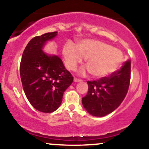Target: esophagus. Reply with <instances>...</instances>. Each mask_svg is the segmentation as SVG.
I'll return each instance as SVG.
<instances>
[{"label":"esophagus","mask_w":149,"mask_h":149,"mask_svg":"<svg viewBox=\"0 0 149 149\" xmlns=\"http://www.w3.org/2000/svg\"><path fill=\"white\" fill-rule=\"evenodd\" d=\"M73 81H74L75 83H78V82H81L82 80L80 79H78V78H74V79H73Z\"/></svg>","instance_id":"obj_1"}]
</instances>
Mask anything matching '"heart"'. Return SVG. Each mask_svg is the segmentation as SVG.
Here are the masks:
<instances>
[{"label": "heart", "mask_w": 149, "mask_h": 149, "mask_svg": "<svg viewBox=\"0 0 149 149\" xmlns=\"http://www.w3.org/2000/svg\"><path fill=\"white\" fill-rule=\"evenodd\" d=\"M63 56L66 66L71 71L81 64L83 58L86 59V66L95 78H104L115 72L123 58L120 49L93 39L80 40L77 47L67 42L63 48Z\"/></svg>", "instance_id": "b5f03b06"}]
</instances>
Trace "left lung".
Wrapping results in <instances>:
<instances>
[{
  "instance_id": "obj_1",
  "label": "left lung",
  "mask_w": 149,
  "mask_h": 149,
  "mask_svg": "<svg viewBox=\"0 0 149 149\" xmlns=\"http://www.w3.org/2000/svg\"><path fill=\"white\" fill-rule=\"evenodd\" d=\"M130 73L131 61L129 59L109 76L87 81L88 92L82 100L87 111L92 116L103 117L117 109L127 93Z\"/></svg>"
}]
</instances>
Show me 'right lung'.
Instances as JSON below:
<instances>
[{
    "label": "right lung",
    "mask_w": 149,
    "mask_h": 149,
    "mask_svg": "<svg viewBox=\"0 0 149 149\" xmlns=\"http://www.w3.org/2000/svg\"><path fill=\"white\" fill-rule=\"evenodd\" d=\"M57 35V31H54L33 38L25 47L20 62V76L26 97L36 110L42 113L57 110L64 91L73 80L60 58L42 50L45 42Z\"/></svg>",
    "instance_id": "right-lung-1"
}]
</instances>
